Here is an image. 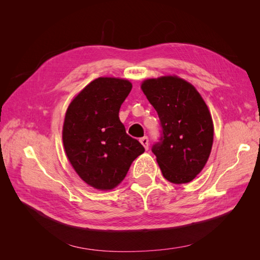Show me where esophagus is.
<instances>
[{
  "label": "esophagus",
  "mask_w": 260,
  "mask_h": 260,
  "mask_svg": "<svg viewBox=\"0 0 260 260\" xmlns=\"http://www.w3.org/2000/svg\"><path fill=\"white\" fill-rule=\"evenodd\" d=\"M140 142L144 146L145 149H148V138L147 137H143L140 139Z\"/></svg>",
  "instance_id": "esophagus-1"
}]
</instances>
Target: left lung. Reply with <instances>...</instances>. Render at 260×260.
Returning a JSON list of instances; mask_svg holds the SVG:
<instances>
[{"mask_svg":"<svg viewBox=\"0 0 260 260\" xmlns=\"http://www.w3.org/2000/svg\"><path fill=\"white\" fill-rule=\"evenodd\" d=\"M141 88L160 120V138L152 152L164 178L175 184L190 182L207 162L214 140L207 105L191 83L178 77L148 79Z\"/></svg>","mask_w":260,"mask_h":260,"instance_id":"obj_1","label":"left lung"}]
</instances>
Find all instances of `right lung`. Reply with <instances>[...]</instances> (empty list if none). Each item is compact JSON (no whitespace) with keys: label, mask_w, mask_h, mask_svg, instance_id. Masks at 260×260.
<instances>
[{"label":"right lung","mask_w":260,"mask_h":260,"mask_svg":"<svg viewBox=\"0 0 260 260\" xmlns=\"http://www.w3.org/2000/svg\"><path fill=\"white\" fill-rule=\"evenodd\" d=\"M132 89L128 80L98 78L68 106L62 143L79 177L99 190H112L124 179L132 161L144 153L125 132L119 109Z\"/></svg>","instance_id":"add662e5"}]
</instances>
